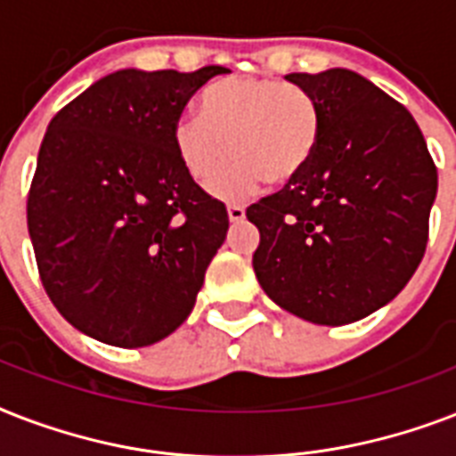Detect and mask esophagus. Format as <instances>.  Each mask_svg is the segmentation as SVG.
Segmentation results:
<instances>
[{
  "mask_svg": "<svg viewBox=\"0 0 456 456\" xmlns=\"http://www.w3.org/2000/svg\"><path fill=\"white\" fill-rule=\"evenodd\" d=\"M227 215H229V220H232V222H241L243 217H246V208L232 203V206H227Z\"/></svg>",
  "mask_w": 456,
  "mask_h": 456,
  "instance_id": "esophagus-1",
  "label": "esophagus"
}]
</instances>
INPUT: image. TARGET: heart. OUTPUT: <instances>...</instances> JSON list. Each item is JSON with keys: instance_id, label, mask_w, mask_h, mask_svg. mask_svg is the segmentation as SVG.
<instances>
[{"instance_id": "heart-1", "label": "heart", "mask_w": 456, "mask_h": 456, "mask_svg": "<svg viewBox=\"0 0 456 456\" xmlns=\"http://www.w3.org/2000/svg\"><path fill=\"white\" fill-rule=\"evenodd\" d=\"M322 137V110L305 89L272 77H224L203 92L199 113L175 120L172 146L193 182L236 200L263 184H289L310 165Z\"/></svg>"}]
</instances>
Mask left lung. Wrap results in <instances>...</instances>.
Wrapping results in <instances>:
<instances>
[{
    "label": "left lung",
    "instance_id": "1",
    "mask_svg": "<svg viewBox=\"0 0 456 456\" xmlns=\"http://www.w3.org/2000/svg\"><path fill=\"white\" fill-rule=\"evenodd\" d=\"M322 110L310 165L246 210L253 270L274 303L314 324L367 317L403 291L426 253L438 191L417 120L362 75L291 73Z\"/></svg>",
    "mask_w": 456,
    "mask_h": 456
}]
</instances>
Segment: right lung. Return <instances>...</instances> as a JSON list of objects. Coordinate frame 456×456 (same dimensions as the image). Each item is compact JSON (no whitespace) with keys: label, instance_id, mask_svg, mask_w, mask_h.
I'll use <instances>...</instances> for the list:
<instances>
[{"label":"right lung","instance_id":"1","mask_svg":"<svg viewBox=\"0 0 456 456\" xmlns=\"http://www.w3.org/2000/svg\"><path fill=\"white\" fill-rule=\"evenodd\" d=\"M220 73L222 66L118 70L46 127L28 232L46 296L92 338L151 346L196 303L229 217L184 172L172 127Z\"/></svg>","mask_w":456,"mask_h":456}]
</instances>
